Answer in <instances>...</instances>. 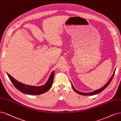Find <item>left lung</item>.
Segmentation results:
<instances>
[{
	"mask_svg": "<svg viewBox=\"0 0 121 121\" xmlns=\"http://www.w3.org/2000/svg\"><path fill=\"white\" fill-rule=\"evenodd\" d=\"M115 70L114 71V73H113V74L112 75V77H111V78L109 79V80L108 81V82L105 84L104 86L103 87H102V88H100V89H97V90H96V91H92V92H88V93H84V92H80V91H77L76 89L74 87V86H73V85H72V84L71 83V86H72V88H73V89L76 92H77V93H78V94H79V95H96V94H97V93H100V92H102V91H103L104 89L106 88L108 85H109V84L110 83V82H111V81H112V78H113V77H114V74H115Z\"/></svg>",
	"mask_w": 121,
	"mask_h": 121,
	"instance_id": "left-lung-1",
	"label": "left lung"
}]
</instances>
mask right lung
Instances as JSON below:
<instances>
[{
	"mask_svg": "<svg viewBox=\"0 0 121 121\" xmlns=\"http://www.w3.org/2000/svg\"><path fill=\"white\" fill-rule=\"evenodd\" d=\"M7 74L8 75L10 80L11 81V82L14 85L15 88L17 89L19 91H20L22 93H26V94L28 95H39L45 93L48 90H49V89L51 87L54 79V71L52 72L46 84L41 86H34L26 85L18 81L16 79H15L13 77L10 75L9 73H7Z\"/></svg>",
	"mask_w": 121,
	"mask_h": 121,
	"instance_id": "obj_1",
	"label": "right lung"
}]
</instances>
